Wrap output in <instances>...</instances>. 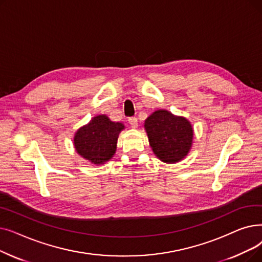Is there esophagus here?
I'll use <instances>...</instances> for the list:
<instances>
[{"mask_svg": "<svg viewBox=\"0 0 262 262\" xmlns=\"http://www.w3.org/2000/svg\"><path fill=\"white\" fill-rule=\"evenodd\" d=\"M128 123L130 124V126L133 128H137L138 127V120H137V118H135V117L129 118L128 119Z\"/></svg>", "mask_w": 262, "mask_h": 262, "instance_id": "34e87169", "label": "esophagus"}]
</instances>
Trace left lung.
<instances>
[{"label":"left lung","instance_id":"left-lung-1","mask_svg":"<svg viewBox=\"0 0 262 262\" xmlns=\"http://www.w3.org/2000/svg\"><path fill=\"white\" fill-rule=\"evenodd\" d=\"M144 128L154 154L162 162L178 163L188 154L194 130L187 119L156 110L144 121Z\"/></svg>","mask_w":262,"mask_h":262}]
</instances>
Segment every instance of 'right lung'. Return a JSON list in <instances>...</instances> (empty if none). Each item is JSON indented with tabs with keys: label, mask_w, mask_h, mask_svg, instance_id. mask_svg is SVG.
Instances as JSON below:
<instances>
[{
	"label": "right lung",
	"mask_w": 262,
	"mask_h": 262,
	"mask_svg": "<svg viewBox=\"0 0 262 262\" xmlns=\"http://www.w3.org/2000/svg\"><path fill=\"white\" fill-rule=\"evenodd\" d=\"M124 128L122 123L112 122L105 115L96 116L76 132L75 149L91 163L105 164L115 155L119 134Z\"/></svg>",
	"instance_id": "add662e5"
}]
</instances>
